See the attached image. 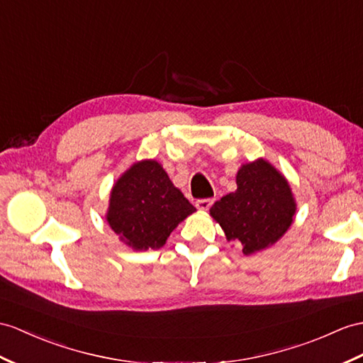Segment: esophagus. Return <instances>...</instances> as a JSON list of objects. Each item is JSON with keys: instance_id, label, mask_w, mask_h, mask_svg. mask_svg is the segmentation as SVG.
<instances>
[{"instance_id": "esophagus-1", "label": "esophagus", "mask_w": 363, "mask_h": 363, "mask_svg": "<svg viewBox=\"0 0 363 363\" xmlns=\"http://www.w3.org/2000/svg\"><path fill=\"white\" fill-rule=\"evenodd\" d=\"M212 201H214L212 199H199L196 201V206L199 209H201V211H208L211 208V205H212Z\"/></svg>"}]
</instances>
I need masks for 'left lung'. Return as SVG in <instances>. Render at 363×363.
I'll list each match as a JSON object with an SVG mask.
<instances>
[{
  "label": "left lung",
  "mask_w": 363,
  "mask_h": 363,
  "mask_svg": "<svg viewBox=\"0 0 363 363\" xmlns=\"http://www.w3.org/2000/svg\"><path fill=\"white\" fill-rule=\"evenodd\" d=\"M296 203L285 177L264 160L243 164L237 189L211 208L228 240L240 242L243 254L276 243L293 223Z\"/></svg>",
  "instance_id": "8db88e82"
}]
</instances>
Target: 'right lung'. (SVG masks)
Here are the masks:
<instances>
[{"mask_svg": "<svg viewBox=\"0 0 363 363\" xmlns=\"http://www.w3.org/2000/svg\"><path fill=\"white\" fill-rule=\"evenodd\" d=\"M196 211L177 189L160 163H135L111 192L108 222L134 250L162 248L182 220Z\"/></svg>", "mask_w": 363, "mask_h": 363, "instance_id": "obj_1", "label": "right lung"}]
</instances>
